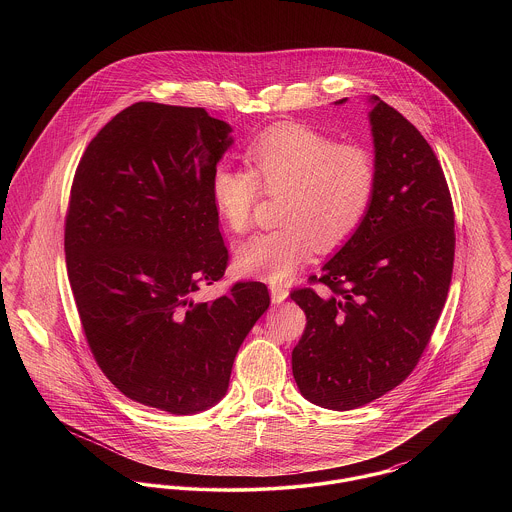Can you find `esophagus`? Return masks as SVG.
I'll return each instance as SVG.
<instances>
[{
	"instance_id": "obj_1",
	"label": "esophagus",
	"mask_w": 512,
	"mask_h": 512,
	"mask_svg": "<svg viewBox=\"0 0 512 512\" xmlns=\"http://www.w3.org/2000/svg\"><path fill=\"white\" fill-rule=\"evenodd\" d=\"M270 297H272V303H282L288 299V290L282 286V284H272L270 286Z\"/></svg>"
}]
</instances>
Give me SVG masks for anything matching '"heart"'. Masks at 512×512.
<instances>
[{
  "mask_svg": "<svg viewBox=\"0 0 512 512\" xmlns=\"http://www.w3.org/2000/svg\"><path fill=\"white\" fill-rule=\"evenodd\" d=\"M245 157L251 165L220 163L211 174V199L234 230L251 224L261 184L282 194L280 228L251 236L236 247L245 274L272 282L288 280L313 251L347 240L365 219L376 192V167L370 153L341 146L334 138L303 124H280L253 140Z\"/></svg>",
  "mask_w": 512,
  "mask_h": 512,
  "instance_id": "heart-1",
  "label": "heart"
}]
</instances>
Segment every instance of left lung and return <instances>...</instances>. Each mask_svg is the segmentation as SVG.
I'll use <instances>...</instances> for the list:
<instances>
[{"mask_svg": "<svg viewBox=\"0 0 512 512\" xmlns=\"http://www.w3.org/2000/svg\"><path fill=\"white\" fill-rule=\"evenodd\" d=\"M368 103L376 167L368 213L311 278L328 290L292 292L307 315L293 347L295 384L332 411L363 407L413 372L445 305L455 257L453 203L436 153L386 101Z\"/></svg>", "mask_w": 512, "mask_h": 512, "instance_id": "obj_1", "label": "left lung"}]
</instances>
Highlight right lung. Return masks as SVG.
<instances>
[{
  "label": "right lung",
  "mask_w": 512,
  "mask_h": 512,
  "mask_svg": "<svg viewBox=\"0 0 512 512\" xmlns=\"http://www.w3.org/2000/svg\"><path fill=\"white\" fill-rule=\"evenodd\" d=\"M232 144V126L201 107L138 101L74 174L65 255L86 340L117 390L165 413L219 403L270 303L263 282L194 299L228 265L211 174Z\"/></svg>",
  "instance_id": "right-lung-1"
}]
</instances>
